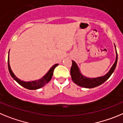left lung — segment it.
I'll list each match as a JSON object with an SVG mask.
<instances>
[{"instance_id":"8db88e82","label":"left lung","mask_w":123,"mask_h":123,"mask_svg":"<svg viewBox=\"0 0 123 123\" xmlns=\"http://www.w3.org/2000/svg\"><path fill=\"white\" fill-rule=\"evenodd\" d=\"M115 47L116 49L115 45ZM117 61H118V54H117V49H116L115 61L113 64L112 67L110 68V70L105 75L102 76V77H97V78H88V77H86L82 75L80 70L79 67L77 66V63L72 61V65L71 68H70V75H71L72 79L76 85L83 87V88H92L97 87V86L104 83L105 81H107L110 78L117 67Z\"/></svg>"}]
</instances>
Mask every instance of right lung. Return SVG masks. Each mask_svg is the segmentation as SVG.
I'll use <instances>...</instances> for the list:
<instances>
[{
    "label": "right lung",
    "mask_w": 123,
    "mask_h": 123,
    "mask_svg": "<svg viewBox=\"0 0 123 123\" xmlns=\"http://www.w3.org/2000/svg\"><path fill=\"white\" fill-rule=\"evenodd\" d=\"M10 52V51H9ZM58 66V64H56L55 65L52 66L50 68V69L48 70V72L44 75L43 77L42 78L37 80L31 81H24L23 80H21L20 79L16 77V75L13 74L11 69L10 66V61H9V53H8V70L10 74V75L12 76V78L16 81L18 83H19L21 86H23L24 88L26 89H31V90H34V89H37L41 88L42 87L45 86L46 84L48 83L49 81L53 77V74L55 68H56V66Z\"/></svg>",
    "instance_id": "right-lung-1"
}]
</instances>
